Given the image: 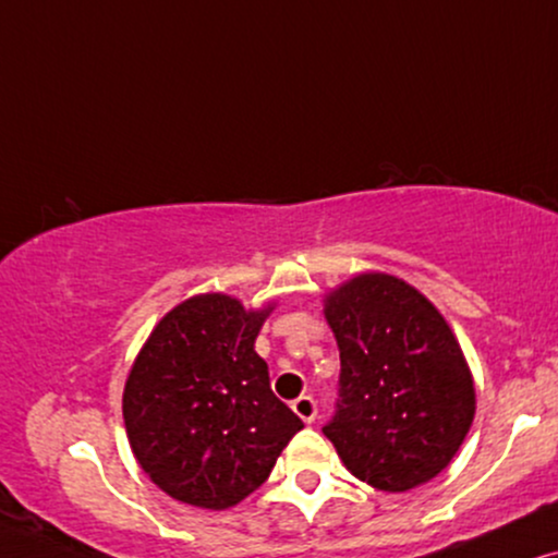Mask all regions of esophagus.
<instances>
[{
	"label": "esophagus",
	"instance_id": "obj_1",
	"mask_svg": "<svg viewBox=\"0 0 558 558\" xmlns=\"http://www.w3.org/2000/svg\"><path fill=\"white\" fill-rule=\"evenodd\" d=\"M293 411L299 418H303L306 423H314L316 415H318V408H316V400L314 396H301L293 400Z\"/></svg>",
	"mask_w": 558,
	"mask_h": 558
}]
</instances>
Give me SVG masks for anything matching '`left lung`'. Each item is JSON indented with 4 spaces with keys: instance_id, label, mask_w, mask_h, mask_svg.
Wrapping results in <instances>:
<instances>
[{
    "instance_id": "8db88e82",
    "label": "left lung",
    "mask_w": 558,
    "mask_h": 558,
    "mask_svg": "<svg viewBox=\"0 0 558 558\" xmlns=\"http://www.w3.org/2000/svg\"><path fill=\"white\" fill-rule=\"evenodd\" d=\"M339 344L337 405L322 428L347 470L385 493L434 480L462 447L474 385L434 303L385 272L326 299Z\"/></svg>"
}]
</instances>
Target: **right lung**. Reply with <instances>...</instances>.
Returning <instances> with one entry per match:
<instances>
[{
    "instance_id": "right-lung-1",
    "label": "right lung",
    "mask_w": 558,
    "mask_h": 558,
    "mask_svg": "<svg viewBox=\"0 0 558 558\" xmlns=\"http://www.w3.org/2000/svg\"><path fill=\"white\" fill-rule=\"evenodd\" d=\"M267 314L221 293L196 295L162 316L132 365L122 398L130 447L175 500L232 508L303 428L255 352Z\"/></svg>"
}]
</instances>
